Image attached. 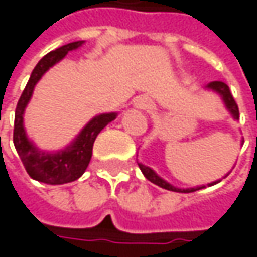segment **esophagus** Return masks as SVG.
Wrapping results in <instances>:
<instances>
[{"mask_svg": "<svg viewBox=\"0 0 257 257\" xmlns=\"http://www.w3.org/2000/svg\"><path fill=\"white\" fill-rule=\"evenodd\" d=\"M138 107L140 108H149L150 107V101L147 98H143V99L138 101Z\"/></svg>", "mask_w": 257, "mask_h": 257, "instance_id": "34e87169", "label": "esophagus"}]
</instances>
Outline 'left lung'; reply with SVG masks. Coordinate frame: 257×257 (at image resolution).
<instances>
[{
  "label": "left lung",
  "mask_w": 257,
  "mask_h": 257,
  "mask_svg": "<svg viewBox=\"0 0 257 257\" xmlns=\"http://www.w3.org/2000/svg\"><path fill=\"white\" fill-rule=\"evenodd\" d=\"M207 89H210V90H213V92H216L217 95H220V98H222V101H223V104H225V107H226V110L231 113V116L235 119V120H238L239 119V111H238V105H236V102H235V99H233V96H232L231 90H229V86L226 84V83H223V81H211V83H208L207 84ZM138 167H140V170H141V173L144 174V177L149 180V181H152V183H155L156 186H159V187H162V189H167V190H173V192H180V193H190V192H196V190H199V189H204L205 187V184H202V186H196V187H187V189H180V187H176V186H173L171 183H168L167 180H164L162 177H159L150 167H146V165H143V164H140L138 162ZM229 174V173H228ZM226 174V176H228ZM225 176V177H226ZM220 180H216V181H213V183H208L207 186H213V184H217Z\"/></svg>",
  "instance_id": "left-lung-1"
}]
</instances>
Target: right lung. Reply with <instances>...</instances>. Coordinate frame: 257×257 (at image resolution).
I'll return each instance as SVG.
<instances>
[{"label": "right lung", "mask_w": 257, "mask_h": 257, "mask_svg": "<svg viewBox=\"0 0 257 257\" xmlns=\"http://www.w3.org/2000/svg\"><path fill=\"white\" fill-rule=\"evenodd\" d=\"M83 43L84 41L68 43L53 52H49L44 58H41L32 70L31 77L26 83V87L16 107L13 131V143L16 152L29 177L46 184H65L80 179L90 162L93 143L98 134L117 117V113H102L95 116L86 123V126L78 132L77 137L65 149H61L58 152L40 150L26 135L24 113L28 102L31 101L35 84L46 74V71H49L53 65L62 61L68 52L78 49Z\"/></svg>", "instance_id": "obj_1"}]
</instances>
